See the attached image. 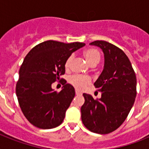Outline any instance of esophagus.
<instances>
[{
  "mask_svg": "<svg viewBox=\"0 0 149 149\" xmlns=\"http://www.w3.org/2000/svg\"><path fill=\"white\" fill-rule=\"evenodd\" d=\"M75 93H76V95H82L81 92L78 91V90H76V91H75Z\"/></svg>",
  "mask_w": 149,
  "mask_h": 149,
  "instance_id": "esophagus-1",
  "label": "esophagus"
}]
</instances>
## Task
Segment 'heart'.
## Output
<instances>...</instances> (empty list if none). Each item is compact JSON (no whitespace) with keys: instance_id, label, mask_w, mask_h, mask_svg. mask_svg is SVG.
<instances>
[{"instance_id":"b5f03b06","label":"heart","mask_w":149,"mask_h":149,"mask_svg":"<svg viewBox=\"0 0 149 149\" xmlns=\"http://www.w3.org/2000/svg\"><path fill=\"white\" fill-rule=\"evenodd\" d=\"M84 56L86 58L87 63L91 65H96L100 62V53L97 49L89 48L84 52ZM72 60V56H69L65 62L64 66L65 70H69ZM91 79L88 77L80 76V75H72L70 77L69 82L70 84L76 87L77 89L82 90L88 84H91Z\"/></svg>"}]
</instances>
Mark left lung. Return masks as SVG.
I'll list each match as a JSON object with an SVG mask.
<instances>
[{"instance_id": "1", "label": "left lung", "mask_w": 149, "mask_h": 149, "mask_svg": "<svg viewBox=\"0 0 149 149\" xmlns=\"http://www.w3.org/2000/svg\"><path fill=\"white\" fill-rule=\"evenodd\" d=\"M104 53V68L94 86L101 97L84 93L81 119L91 132L100 134L115 131L127 118L137 94L136 76L122 50L106 41H94Z\"/></svg>"}]
</instances>
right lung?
Listing matches in <instances>:
<instances>
[{"instance_id":"obj_1","label":"right lung","mask_w":149,"mask_h":149,"mask_svg":"<svg viewBox=\"0 0 149 149\" xmlns=\"http://www.w3.org/2000/svg\"><path fill=\"white\" fill-rule=\"evenodd\" d=\"M82 42L64 43L49 40L36 45L25 56L19 70L16 95L22 113L34 126L50 129L60 125L75 97L73 86L60 76L65 74V62ZM61 80L60 92L51 84Z\"/></svg>"}]
</instances>
